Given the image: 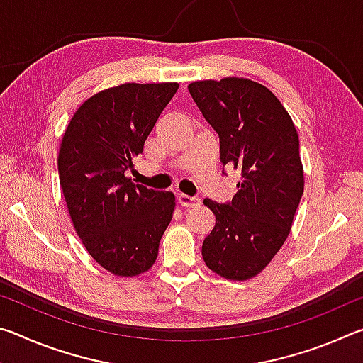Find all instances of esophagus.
Listing matches in <instances>:
<instances>
[{
    "mask_svg": "<svg viewBox=\"0 0 363 363\" xmlns=\"http://www.w3.org/2000/svg\"><path fill=\"white\" fill-rule=\"evenodd\" d=\"M177 201H179V205L184 206V208H194V206L200 205L199 196H190V195H186V194L177 195Z\"/></svg>",
    "mask_w": 363,
    "mask_h": 363,
    "instance_id": "obj_1",
    "label": "esophagus"
}]
</instances>
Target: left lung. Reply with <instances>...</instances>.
I'll list each match as a JSON object with an SVG mask.
<instances>
[{
    "mask_svg": "<svg viewBox=\"0 0 363 363\" xmlns=\"http://www.w3.org/2000/svg\"><path fill=\"white\" fill-rule=\"evenodd\" d=\"M189 93L218 133L220 162L243 177L229 203L203 201L216 225L201 256L220 277L253 279L285 243L303 196L296 128L272 91L247 78L194 82Z\"/></svg>",
    "mask_w": 363,
    "mask_h": 363,
    "instance_id": "obj_1",
    "label": "left lung"
}]
</instances>
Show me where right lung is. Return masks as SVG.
Returning <instances> with one entry per match:
<instances>
[{
	"mask_svg": "<svg viewBox=\"0 0 363 363\" xmlns=\"http://www.w3.org/2000/svg\"><path fill=\"white\" fill-rule=\"evenodd\" d=\"M177 88L125 83L104 89L82 104L60 143L59 181L72 223L94 261L118 277L153 266L173 218V194L134 184L125 171Z\"/></svg>",
	"mask_w": 363,
	"mask_h": 363,
	"instance_id": "right-lung-1",
	"label": "right lung"
}]
</instances>
